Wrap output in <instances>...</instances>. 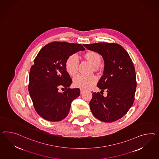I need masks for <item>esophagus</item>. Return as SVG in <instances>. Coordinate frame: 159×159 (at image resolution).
Segmentation results:
<instances>
[{
	"mask_svg": "<svg viewBox=\"0 0 159 159\" xmlns=\"http://www.w3.org/2000/svg\"><path fill=\"white\" fill-rule=\"evenodd\" d=\"M80 90H81V94L85 92V90L83 89H80Z\"/></svg>",
	"mask_w": 159,
	"mask_h": 159,
	"instance_id": "obj_1",
	"label": "esophagus"
}]
</instances>
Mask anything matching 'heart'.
I'll use <instances>...</instances> for the list:
<instances>
[{
    "mask_svg": "<svg viewBox=\"0 0 159 159\" xmlns=\"http://www.w3.org/2000/svg\"><path fill=\"white\" fill-rule=\"evenodd\" d=\"M86 59L95 67H98L101 63V57L96 52L90 51L85 55ZM79 57L74 53L70 55L66 62V69L70 75H74L77 73L79 65ZM98 81V78L94 75L88 76L78 74L74 78V85L81 88H89Z\"/></svg>",
    "mask_w": 159,
    "mask_h": 159,
    "instance_id": "b5f03b06",
    "label": "heart"
}]
</instances>
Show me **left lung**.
<instances>
[{
    "mask_svg": "<svg viewBox=\"0 0 159 159\" xmlns=\"http://www.w3.org/2000/svg\"><path fill=\"white\" fill-rule=\"evenodd\" d=\"M84 46L99 53L104 61L98 87L101 92L106 90L107 95L93 93L91 111L102 122H115L126 114L134 101L137 83L133 63L126 51L118 44L98 43Z\"/></svg>",
    "mask_w": 159,
    "mask_h": 159,
    "instance_id": "left-lung-1",
    "label": "left lung"
}]
</instances>
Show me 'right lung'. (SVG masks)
Instances as JSON below:
<instances>
[{"instance_id":"right-lung-1","label":"right lung","mask_w":159,"mask_h":159,"mask_svg":"<svg viewBox=\"0 0 159 159\" xmlns=\"http://www.w3.org/2000/svg\"><path fill=\"white\" fill-rule=\"evenodd\" d=\"M80 51L81 44L53 42L37 54L29 73L28 90L37 113L51 122L61 121L69 113L71 102L80 94L79 88L70 89L72 80L66 69L68 57ZM63 87L62 93L58 90ZM63 89V88H62Z\"/></svg>"}]
</instances>
